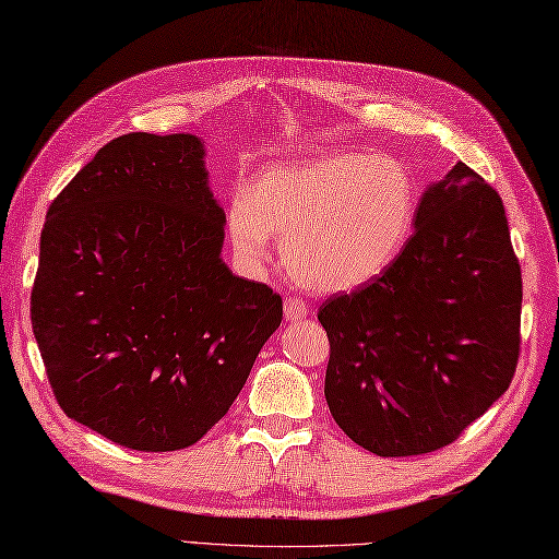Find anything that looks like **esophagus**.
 I'll list each match as a JSON object with an SVG mask.
<instances>
[{
  "mask_svg": "<svg viewBox=\"0 0 559 559\" xmlns=\"http://www.w3.org/2000/svg\"><path fill=\"white\" fill-rule=\"evenodd\" d=\"M306 316H308V304L301 296H289L287 301H284V318L287 320H301Z\"/></svg>",
  "mask_w": 559,
  "mask_h": 559,
  "instance_id": "1",
  "label": "esophagus"
}]
</instances>
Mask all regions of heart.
I'll list each match as a JSON object with an SVG mask.
<instances>
[{"label":"heart","instance_id":"b5f03b06","mask_svg":"<svg viewBox=\"0 0 559 559\" xmlns=\"http://www.w3.org/2000/svg\"><path fill=\"white\" fill-rule=\"evenodd\" d=\"M417 221V187L399 160L338 152L258 173L227 206L229 241L263 267L270 235L306 287L346 292L396 263Z\"/></svg>","mask_w":559,"mask_h":559}]
</instances>
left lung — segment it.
Listing matches in <instances>:
<instances>
[{"instance_id": "obj_1", "label": "left lung", "mask_w": 559, "mask_h": 559, "mask_svg": "<svg viewBox=\"0 0 559 559\" xmlns=\"http://www.w3.org/2000/svg\"><path fill=\"white\" fill-rule=\"evenodd\" d=\"M318 320L324 399L350 441L379 457L453 443L520 360L522 270L496 189L457 160L421 197L396 263L326 298Z\"/></svg>"}]
</instances>
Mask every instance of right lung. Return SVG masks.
I'll use <instances>...</instances> for the list:
<instances>
[{
    "label": "right lung",
    "instance_id": "add662e5",
    "mask_svg": "<svg viewBox=\"0 0 559 559\" xmlns=\"http://www.w3.org/2000/svg\"><path fill=\"white\" fill-rule=\"evenodd\" d=\"M194 134H122L51 201L31 294L61 411L118 445H194L247 384L282 296L223 263Z\"/></svg>",
    "mask_w": 559,
    "mask_h": 559
}]
</instances>
